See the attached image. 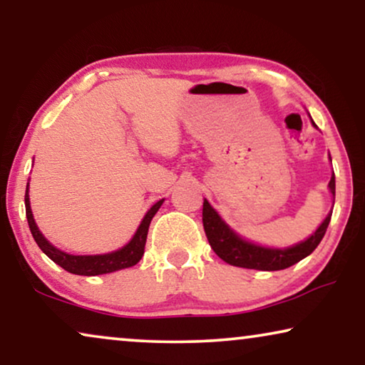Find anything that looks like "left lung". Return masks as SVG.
Masks as SVG:
<instances>
[{
    "instance_id": "1",
    "label": "left lung",
    "mask_w": 365,
    "mask_h": 365,
    "mask_svg": "<svg viewBox=\"0 0 365 365\" xmlns=\"http://www.w3.org/2000/svg\"><path fill=\"white\" fill-rule=\"evenodd\" d=\"M329 187H331L332 196H336V178H334V174ZM331 216L332 214H329L324 219V222L307 241L287 249H267L244 241L237 234H234L224 221H221V217L211 207V204L207 201L202 204V226L212 251L231 266L257 269V271H281V269L291 267L296 262L302 261L304 257H307L322 241L329 222H331Z\"/></svg>"
}]
</instances>
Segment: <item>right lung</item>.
Returning <instances> with one entry per match:
<instances>
[{"label":"right lung","instance_id":"obj_1","mask_svg":"<svg viewBox=\"0 0 365 365\" xmlns=\"http://www.w3.org/2000/svg\"><path fill=\"white\" fill-rule=\"evenodd\" d=\"M163 201L164 199L158 201L151 209H149L148 214L143 219L141 226L138 227L136 234H134V237L131 239V242L126 244L123 249L109 252V254H101V256H71V254L59 251V249L54 247L53 244H49L46 239H44L43 234L39 232L36 222H34L33 219L31 206H29L28 189H26V194H24V206H26V219L29 224V231H31L34 241H36L39 249H41V251L46 254L53 262H56L58 266H61L64 271L78 274V276H99V274H108V272L119 271V269L131 267L134 264L141 261L144 254V246H146L149 224H151L154 214L158 212V209L161 207Z\"/></svg>","mask_w":365,"mask_h":365}]
</instances>
